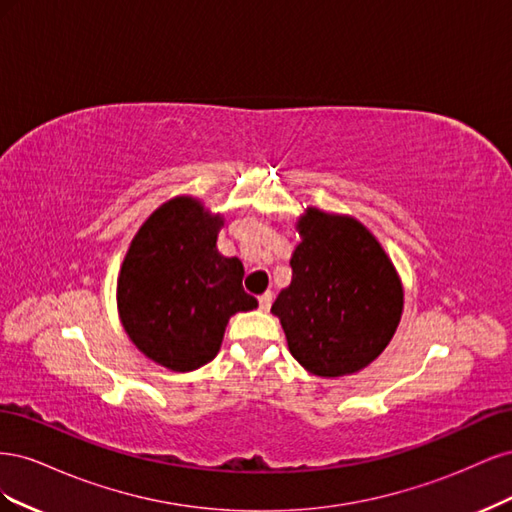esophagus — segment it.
Here are the masks:
<instances>
[{
  "label": "esophagus",
  "instance_id": "1",
  "mask_svg": "<svg viewBox=\"0 0 512 512\" xmlns=\"http://www.w3.org/2000/svg\"><path fill=\"white\" fill-rule=\"evenodd\" d=\"M258 303H260V309H262V312H269V307H271V303H273V292H265V294H260Z\"/></svg>",
  "mask_w": 512,
  "mask_h": 512
}]
</instances>
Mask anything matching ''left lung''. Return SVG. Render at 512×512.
<instances>
[{"mask_svg": "<svg viewBox=\"0 0 512 512\" xmlns=\"http://www.w3.org/2000/svg\"><path fill=\"white\" fill-rule=\"evenodd\" d=\"M292 280L271 307L288 350L309 374L342 378L376 361L393 339L404 286L389 254L352 215L307 207L297 220Z\"/></svg>", "mask_w": 512, "mask_h": 512, "instance_id": "obj_1", "label": "left lung"}]
</instances>
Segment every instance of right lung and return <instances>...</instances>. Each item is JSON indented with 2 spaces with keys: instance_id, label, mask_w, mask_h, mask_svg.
Listing matches in <instances>:
<instances>
[{
  "instance_id": "add662e5",
  "label": "right lung",
  "mask_w": 512,
  "mask_h": 512,
  "mask_svg": "<svg viewBox=\"0 0 512 512\" xmlns=\"http://www.w3.org/2000/svg\"><path fill=\"white\" fill-rule=\"evenodd\" d=\"M222 213L175 196L134 235L117 277V312L132 344L170 371H194L220 352L226 324L258 301L239 258L218 252Z\"/></svg>"
}]
</instances>
